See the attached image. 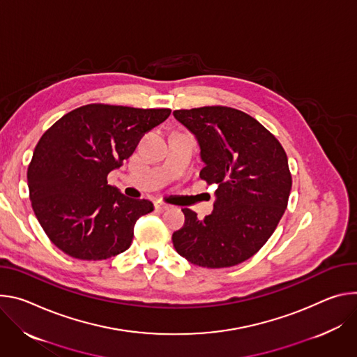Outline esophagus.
Returning a JSON list of instances; mask_svg holds the SVG:
<instances>
[{
	"instance_id": "34e87169",
	"label": "esophagus",
	"mask_w": 357,
	"mask_h": 357,
	"mask_svg": "<svg viewBox=\"0 0 357 357\" xmlns=\"http://www.w3.org/2000/svg\"><path fill=\"white\" fill-rule=\"evenodd\" d=\"M154 208L158 210V211H166V210L170 208V206H169V204H165V203H160V202H155V203H154Z\"/></svg>"
}]
</instances>
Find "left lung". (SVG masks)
Masks as SVG:
<instances>
[{
  "mask_svg": "<svg viewBox=\"0 0 357 357\" xmlns=\"http://www.w3.org/2000/svg\"><path fill=\"white\" fill-rule=\"evenodd\" d=\"M173 114L199 143L200 177L217 185L214 210L204 220L183 210L185 222L173 234V245L194 265H238L261 250L287 210L292 187L287 153L241 110L206 106Z\"/></svg>",
  "mask_w": 357,
  "mask_h": 357,
  "instance_id": "1",
  "label": "left lung"
}]
</instances>
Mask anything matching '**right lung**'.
<instances>
[{
	"label": "right lung",
	"instance_id": "add662e5",
	"mask_svg": "<svg viewBox=\"0 0 357 357\" xmlns=\"http://www.w3.org/2000/svg\"><path fill=\"white\" fill-rule=\"evenodd\" d=\"M170 113L86 105L62 116L39 139L28 167L29 200L61 251L99 261L130 247L136 221L153 211V203L129 199L106 178Z\"/></svg>",
	"mask_w": 357,
	"mask_h": 357
}]
</instances>
